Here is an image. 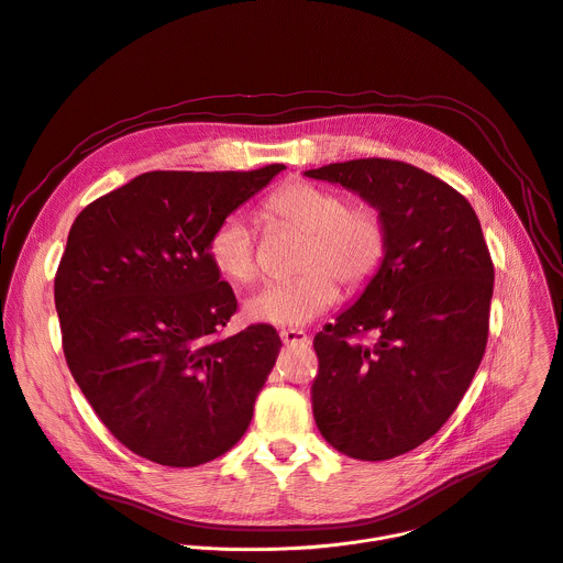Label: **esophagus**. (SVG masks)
Returning <instances> with one entry per match:
<instances>
[{"label": "esophagus", "mask_w": 563, "mask_h": 563, "mask_svg": "<svg viewBox=\"0 0 563 563\" xmlns=\"http://www.w3.org/2000/svg\"><path fill=\"white\" fill-rule=\"evenodd\" d=\"M280 339H283V343H287V345H305V343H310V336L305 334L302 330H296V328H285V330H280Z\"/></svg>", "instance_id": "1"}]
</instances>
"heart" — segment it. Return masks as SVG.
Instances as JSON below:
<instances>
[{"label": "heart", "mask_w": 563, "mask_h": 563, "mask_svg": "<svg viewBox=\"0 0 563 563\" xmlns=\"http://www.w3.org/2000/svg\"><path fill=\"white\" fill-rule=\"evenodd\" d=\"M267 211L308 233L291 280H276L246 298L251 321L298 328L319 319L339 300L341 280L350 289L364 287L382 267L388 233L382 213L368 203L350 207L343 192L312 181H291L278 188ZM209 261L238 283L258 276L253 233L242 213H229L209 238Z\"/></svg>", "instance_id": "obj_1"}]
</instances>
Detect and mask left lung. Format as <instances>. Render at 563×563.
Returning <instances> with one entry per match:
<instances>
[{"label":"left lung","instance_id":"obj_1","mask_svg":"<svg viewBox=\"0 0 563 563\" xmlns=\"http://www.w3.org/2000/svg\"><path fill=\"white\" fill-rule=\"evenodd\" d=\"M375 207L386 255L350 308L314 336L312 411L356 460L427 442L467 393L487 345L494 265L472 203L404 162L352 159L305 170ZM371 331L376 341L355 339Z\"/></svg>","mask_w":563,"mask_h":563}]
</instances>
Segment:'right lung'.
Returning a JSON list of instances; mask_svg holds the SVG:
<instances>
[{"label":"right lung","mask_w":563,"mask_h":563,"mask_svg":"<svg viewBox=\"0 0 563 563\" xmlns=\"http://www.w3.org/2000/svg\"><path fill=\"white\" fill-rule=\"evenodd\" d=\"M280 170L143 173L69 231L56 274L67 366L100 422L152 463H211L249 429L283 343L267 323L218 336L238 300L207 246Z\"/></svg>","instance_id":"1"}]
</instances>
